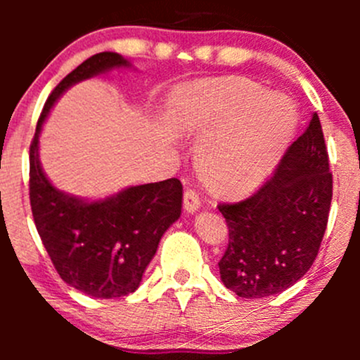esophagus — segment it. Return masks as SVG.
<instances>
[{"mask_svg":"<svg viewBox=\"0 0 360 360\" xmlns=\"http://www.w3.org/2000/svg\"><path fill=\"white\" fill-rule=\"evenodd\" d=\"M183 202H184V209H186V212L193 214L200 209V198H198V193L195 190H191V188H188V190L184 191Z\"/></svg>","mask_w":360,"mask_h":360,"instance_id":"obj_1","label":"esophagus"}]
</instances>
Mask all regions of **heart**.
Returning <instances> with one entry per match:
<instances>
[{
  "mask_svg": "<svg viewBox=\"0 0 360 360\" xmlns=\"http://www.w3.org/2000/svg\"><path fill=\"white\" fill-rule=\"evenodd\" d=\"M181 127L198 136L230 134L202 151L198 167L217 190L244 191L266 179L278 151L296 129L297 112L288 97L263 94L242 79L186 85L172 99Z\"/></svg>",
  "mask_w": 360,
  "mask_h": 360,
  "instance_id": "b5f03b06",
  "label": "heart"
}]
</instances>
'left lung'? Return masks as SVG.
Returning a JSON list of instances; mask_svg holds the SVG:
<instances>
[{"label": "left lung", "mask_w": 360, "mask_h": 360, "mask_svg": "<svg viewBox=\"0 0 360 360\" xmlns=\"http://www.w3.org/2000/svg\"><path fill=\"white\" fill-rule=\"evenodd\" d=\"M331 198L328 148L314 112L256 193L217 205L230 237L219 261L223 284L240 297H266L291 288L317 257Z\"/></svg>", "instance_id": "8db88e82"}]
</instances>
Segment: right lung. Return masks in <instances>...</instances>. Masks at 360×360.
<instances>
[{
    "mask_svg": "<svg viewBox=\"0 0 360 360\" xmlns=\"http://www.w3.org/2000/svg\"><path fill=\"white\" fill-rule=\"evenodd\" d=\"M129 66L120 53L101 52L69 72L46 99L29 148V200L43 245L66 284L103 300L139 288L160 238L179 219L183 184L172 177L130 186L104 200H82L50 183L39 163L38 139L43 122L69 86Z\"/></svg>",
    "mask_w": 360,
    "mask_h": 360,
    "instance_id": "1",
    "label": "right lung"
}]
</instances>
